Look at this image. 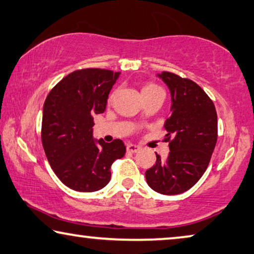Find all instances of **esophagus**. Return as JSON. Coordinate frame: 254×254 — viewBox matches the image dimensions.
Returning <instances> with one entry per match:
<instances>
[{"instance_id":"1","label":"esophagus","mask_w":254,"mask_h":254,"mask_svg":"<svg viewBox=\"0 0 254 254\" xmlns=\"http://www.w3.org/2000/svg\"><path fill=\"white\" fill-rule=\"evenodd\" d=\"M140 149V147L137 145H132V143H128L127 146V150L130 151V153H137V151Z\"/></svg>"}]
</instances>
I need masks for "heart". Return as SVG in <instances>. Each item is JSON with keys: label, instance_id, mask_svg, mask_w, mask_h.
<instances>
[{"label": "heart", "instance_id": "heart-1", "mask_svg": "<svg viewBox=\"0 0 254 254\" xmlns=\"http://www.w3.org/2000/svg\"><path fill=\"white\" fill-rule=\"evenodd\" d=\"M151 89H158V86L155 85V84H148V85H146L145 88H143L142 92H143V91H146V90H151Z\"/></svg>", "mask_w": 254, "mask_h": 254}]
</instances>
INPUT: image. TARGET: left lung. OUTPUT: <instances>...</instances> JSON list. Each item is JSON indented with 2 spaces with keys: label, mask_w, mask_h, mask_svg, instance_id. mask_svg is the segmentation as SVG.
Masks as SVG:
<instances>
[{
  "label": "left lung",
  "mask_w": 254,
  "mask_h": 254,
  "mask_svg": "<svg viewBox=\"0 0 254 254\" xmlns=\"http://www.w3.org/2000/svg\"><path fill=\"white\" fill-rule=\"evenodd\" d=\"M158 76L172 96V113L164 126L170 153L165 161L156 154L146 180L160 194L177 195L194 186L209 166L218 139L217 111L205 91L191 79L170 71Z\"/></svg>",
  "instance_id": "left-lung-1"
}]
</instances>
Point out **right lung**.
Here are the masks:
<instances>
[{"label":"right lung","instance_id":"add662e5","mask_svg":"<svg viewBox=\"0 0 254 254\" xmlns=\"http://www.w3.org/2000/svg\"><path fill=\"white\" fill-rule=\"evenodd\" d=\"M119 71L84 68L68 74L43 106L42 145L52 170L76 191H97L111 180V166L126 154L122 140L92 138L93 116L103 114Z\"/></svg>","mask_w":254,"mask_h":254}]
</instances>
